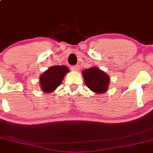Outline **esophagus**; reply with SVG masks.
Segmentation results:
<instances>
[{
    "label": "esophagus",
    "mask_w": 153,
    "mask_h": 153,
    "mask_svg": "<svg viewBox=\"0 0 153 153\" xmlns=\"http://www.w3.org/2000/svg\"><path fill=\"white\" fill-rule=\"evenodd\" d=\"M72 70H73V71L75 72H78L79 71L80 68H79V66L78 65H75V66H72V67H71Z\"/></svg>",
    "instance_id": "esophagus-1"
}]
</instances>
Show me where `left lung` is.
I'll use <instances>...</instances> for the list:
<instances>
[{"instance_id": "left-lung-1", "label": "left lung", "mask_w": 153, "mask_h": 153, "mask_svg": "<svg viewBox=\"0 0 153 153\" xmlns=\"http://www.w3.org/2000/svg\"><path fill=\"white\" fill-rule=\"evenodd\" d=\"M86 86L94 92L103 94L108 88L110 78L102 70L95 67L85 69L82 71Z\"/></svg>"}]
</instances>
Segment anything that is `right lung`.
Masks as SVG:
<instances>
[{
	"mask_svg": "<svg viewBox=\"0 0 153 153\" xmlns=\"http://www.w3.org/2000/svg\"><path fill=\"white\" fill-rule=\"evenodd\" d=\"M69 71L68 67L66 66L56 65L48 68L39 77L42 90L45 93H51L55 91L62 83L64 75Z\"/></svg>",
	"mask_w": 153,
	"mask_h": 153,
	"instance_id": "right-lung-1",
	"label": "right lung"
}]
</instances>
